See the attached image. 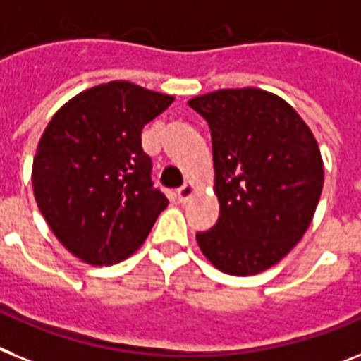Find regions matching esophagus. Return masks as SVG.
Masks as SVG:
<instances>
[{"label":"esophagus","instance_id":"esophagus-1","mask_svg":"<svg viewBox=\"0 0 361 361\" xmlns=\"http://www.w3.org/2000/svg\"><path fill=\"white\" fill-rule=\"evenodd\" d=\"M195 195H196V185L192 183V181H187L185 185L178 189V200H180L181 204H185V202L190 200Z\"/></svg>","mask_w":361,"mask_h":361}]
</instances>
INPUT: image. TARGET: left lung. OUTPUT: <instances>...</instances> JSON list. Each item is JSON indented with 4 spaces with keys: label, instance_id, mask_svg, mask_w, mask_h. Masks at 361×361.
I'll use <instances>...</instances> for the list:
<instances>
[{
    "label": "left lung",
    "instance_id": "1",
    "mask_svg": "<svg viewBox=\"0 0 361 361\" xmlns=\"http://www.w3.org/2000/svg\"><path fill=\"white\" fill-rule=\"evenodd\" d=\"M213 140L215 228L196 233L211 265L252 276L276 265L306 233L323 192L324 166L310 126L280 96L222 89L189 99Z\"/></svg>",
    "mask_w": 361,
    "mask_h": 361
}]
</instances>
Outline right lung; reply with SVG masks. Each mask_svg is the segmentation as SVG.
I'll use <instances>...</instances> for the list:
<instances>
[{"mask_svg": "<svg viewBox=\"0 0 361 361\" xmlns=\"http://www.w3.org/2000/svg\"><path fill=\"white\" fill-rule=\"evenodd\" d=\"M172 102L109 81L70 98L46 126L31 171L35 200L59 243L83 263L124 262L169 206L152 187L140 133Z\"/></svg>", "mask_w": 361, "mask_h": 361, "instance_id": "1", "label": "right lung"}]
</instances>
